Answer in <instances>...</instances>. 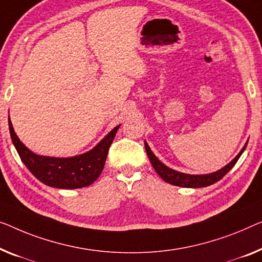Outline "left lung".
<instances>
[{"instance_id": "obj_1", "label": "left lung", "mask_w": 262, "mask_h": 262, "mask_svg": "<svg viewBox=\"0 0 262 262\" xmlns=\"http://www.w3.org/2000/svg\"><path fill=\"white\" fill-rule=\"evenodd\" d=\"M144 147H146L147 155L150 160L151 166L154 167L156 173H158L166 182H168L170 185H174V186L186 187V188H201V187L210 186L213 185V183L217 182L219 180H221V179L233 168L237 160H239L241 154L244 153L246 147H247V142H246L240 153L235 156V159H233L227 166H225L224 168L214 171V173L204 174V175H190V174L180 173V171L170 169L169 167L163 165V163L156 158L153 151L150 150V148L147 144V142H144Z\"/></svg>"}]
</instances>
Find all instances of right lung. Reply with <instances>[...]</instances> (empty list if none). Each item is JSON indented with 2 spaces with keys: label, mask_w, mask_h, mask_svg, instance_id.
Here are the masks:
<instances>
[{
  "label": "right lung",
  "mask_w": 262,
  "mask_h": 262,
  "mask_svg": "<svg viewBox=\"0 0 262 262\" xmlns=\"http://www.w3.org/2000/svg\"><path fill=\"white\" fill-rule=\"evenodd\" d=\"M120 127L116 126L104 139L87 153L73 158H50L33 153L23 144L14 132L9 119V132L15 148L31 174L45 185L62 189H74L87 187L102 173L109 147Z\"/></svg>",
  "instance_id": "add662e5"
}]
</instances>
